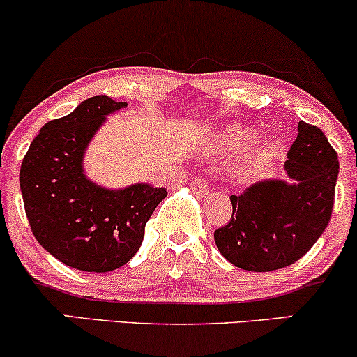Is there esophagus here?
<instances>
[{
  "instance_id": "esophagus-1",
  "label": "esophagus",
  "mask_w": 357,
  "mask_h": 357,
  "mask_svg": "<svg viewBox=\"0 0 357 357\" xmlns=\"http://www.w3.org/2000/svg\"><path fill=\"white\" fill-rule=\"evenodd\" d=\"M190 188L196 196H204V195H208V191H210L206 179L204 178H195L192 179V183L190 184Z\"/></svg>"
}]
</instances>
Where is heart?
Returning a JSON list of instances; mask_svg holds the SVG:
<instances>
[{"label":"heart","instance_id":"b5f03b06","mask_svg":"<svg viewBox=\"0 0 357 357\" xmlns=\"http://www.w3.org/2000/svg\"><path fill=\"white\" fill-rule=\"evenodd\" d=\"M253 136H255V132L245 129V127H227V129L220 130L216 137L213 139L210 144V154L228 158V155L240 153L252 142Z\"/></svg>","mask_w":357,"mask_h":357}]
</instances>
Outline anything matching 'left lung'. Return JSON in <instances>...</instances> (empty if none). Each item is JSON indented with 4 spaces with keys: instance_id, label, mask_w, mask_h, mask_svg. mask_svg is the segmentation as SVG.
I'll return each instance as SVG.
<instances>
[{
    "instance_id": "8db88e82",
    "label": "left lung",
    "mask_w": 357,
    "mask_h": 357,
    "mask_svg": "<svg viewBox=\"0 0 357 357\" xmlns=\"http://www.w3.org/2000/svg\"><path fill=\"white\" fill-rule=\"evenodd\" d=\"M290 183L267 179L231 195L233 213L215 230L220 253L235 267L272 272L296 264L329 225L339 159L317 126L298 122L287 153Z\"/></svg>"
}]
</instances>
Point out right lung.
<instances>
[{"mask_svg": "<svg viewBox=\"0 0 357 357\" xmlns=\"http://www.w3.org/2000/svg\"><path fill=\"white\" fill-rule=\"evenodd\" d=\"M126 105L107 96L90 97L68 116L47 122L20 169L24 211L36 241L61 264L84 272L126 265L167 195L149 184L105 190L85 178V147L105 116Z\"/></svg>", "mask_w": 357, "mask_h": 357, "instance_id": "add662e5", "label": "right lung"}]
</instances>
